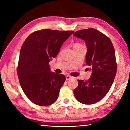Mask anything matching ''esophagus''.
<instances>
[{
  "label": "esophagus",
  "mask_w": 130,
  "mask_h": 130,
  "mask_svg": "<svg viewBox=\"0 0 130 130\" xmlns=\"http://www.w3.org/2000/svg\"><path fill=\"white\" fill-rule=\"evenodd\" d=\"M72 78V77H71V76H69V75H68V76H66V80H69L70 79H71Z\"/></svg>",
  "instance_id": "34e87169"
}]
</instances>
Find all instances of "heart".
<instances>
[{
    "mask_svg": "<svg viewBox=\"0 0 130 130\" xmlns=\"http://www.w3.org/2000/svg\"><path fill=\"white\" fill-rule=\"evenodd\" d=\"M81 46H83V45H81V44L77 43V42H76V43H74L73 45V49H75V48H77L79 47H81Z\"/></svg>",
    "mask_w": 130,
    "mask_h": 130,
    "instance_id": "b5f03b06",
    "label": "heart"
}]
</instances>
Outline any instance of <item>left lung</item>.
<instances>
[{"label":"left lung","mask_w":130,"mask_h":130,"mask_svg":"<svg viewBox=\"0 0 130 130\" xmlns=\"http://www.w3.org/2000/svg\"><path fill=\"white\" fill-rule=\"evenodd\" d=\"M73 35L85 42L86 64L92 72L88 80H78L74 95L83 104H94L106 95L113 84L117 69L115 50L108 37L95 28L79 30Z\"/></svg>","instance_id":"left-lung-1"}]
</instances>
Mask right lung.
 Masks as SVG:
<instances>
[{
	"instance_id": "1",
	"label": "right lung",
	"mask_w": 130,
	"mask_h": 130,
	"mask_svg": "<svg viewBox=\"0 0 130 130\" xmlns=\"http://www.w3.org/2000/svg\"><path fill=\"white\" fill-rule=\"evenodd\" d=\"M73 33V31H36L22 46L18 76L24 93L34 104L46 106L58 99L65 76L52 72L49 63L57 57L63 43Z\"/></svg>"
}]
</instances>
